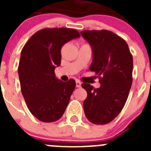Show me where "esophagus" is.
Segmentation results:
<instances>
[{
    "label": "esophagus",
    "instance_id": "esophagus-1",
    "mask_svg": "<svg viewBox=\"0 0 151 151\" xmlns=\"http://www.w3.org/2000/svg\"><path fill=\"white\" fill-rule=\"evenodd\" d=\"M81 85H82V83H81L79 81H76V85L77 88L81 87Z\"/></svg>",
    "mask_w": 151,
    "mask_h": 151
}]
</instances>
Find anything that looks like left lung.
<instances>
[{"instance_id":"obj_1","label":"left lung","mask_w":151,"mask_h":151,"mask_svg":"<svg viewBox=\"0 0 151 151\" xmlns=\"http://www.w3.org/2000/svg\"><path fill=\"white\" fill-rule=\"evenodd\" d=\"M81 35L93 50L89 69L98 75L101 87L82 83L88 96L85 116L92 123L105 125L122 111L132 84L133 57L126 41L111 31L85 30Z\"/></svg>"}]
</instances>
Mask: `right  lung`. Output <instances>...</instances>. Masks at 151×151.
Returning a JSON list of instances; mask_svg holds the SVG:
<instances>
[{
	"label": "right lung",
	"instance_id": "right-lung-1",
	"mask_svg": "<svg viewBox=\"0 0 151 151\" xmlns=\"http://www.w3.org/2000/svg\"><path fill=\"white\" fill-rule=\"evenodd\" d=\"M78 37L74 29L45 28L35 33L21 51L18 66L21 91L29 111L41 122H55L66 110L76 82H62L54 69L60 65L63 45Z\"/></svg>",
	"mask_w": 151,
	"mask_h": 151
}]
</instances>
